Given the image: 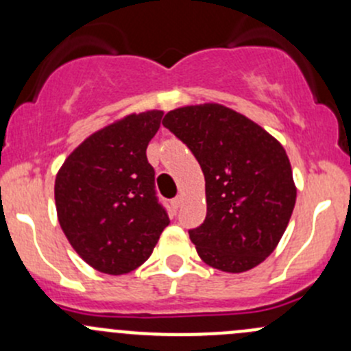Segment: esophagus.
I'll use <instances>...</instances> for the list:
<instances>
[{
	"label": "esophagus",
	"mask_w": 351,
	"mask_h": 351,
	"mask_svg": "<svg viewBox=\"0 0 351 351\" xmlns=\"http://www.w3.org/2000/svg\"><path fill=\"white\" fill-rule=\"evenodd\" d=\"M182 202H183V197H182V195H178V197L173 198V200H171L173 208H180V205H182Z\"/></svg>",
	"instance_id": "1"
}]
</instances>
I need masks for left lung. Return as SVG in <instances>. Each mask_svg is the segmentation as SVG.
Wrapping results in <instances>:
<instances>
[{
	"label": "left lung",
	"instance_id": "obj_1",
	"mask_svg": "<svg viewBox=\"0 0 351 351\" xmlns=\"http://www.w3.org/2000/svg\"><path fill=\"white\" fill-rule=\"evenodd\" d=\"M162 125L189 146L205 176L207 215L189 231L198 256L228 274L258 267L277 247L295 205L284 146L219 104L175 108Z\"/></svg>",
	"mask_w": 351,
	"mask_h": 351
}]
</instances>
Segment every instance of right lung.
I'll return each instance as SVG.
<instances>
[{
  "label": "right lung",
  "instance_id": "right-lung-1",
  "mask_svg": "<svg viewBox=\"0 0 351 351\" xmlns=\"http://www.w3.org/2000/svg\"><path fill=\"white\" fill-rule=\"evenodd\" d=\"M161 110L130 113L83 141L56 176L58 219L67 241L101 274L136 270L169 217L158 202L146 149Z\"/></svg>",
  "mask_w": 351,
  "mask_h": 351
}]
</instances>
